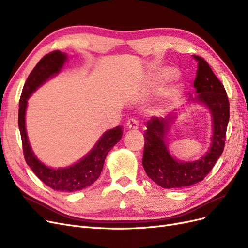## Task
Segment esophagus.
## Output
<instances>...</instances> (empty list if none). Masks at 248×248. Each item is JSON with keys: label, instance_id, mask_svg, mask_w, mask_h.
<instances>
[{"label": "esophagus", "instance_id": "obj_1", "mask_svg": "<svg viewBox=\"0 0 248 248\" xmlns=\"http://www.w3.org/2000/svg\"><path fill=\"white\" fill-rule=\"evenodd\" d=\"M127 129L130 130H137L139 128V121H137L136 119H129L126 123Z\"/></svg>", "mask_w": 248, "mask_h": 248}]
</instances>
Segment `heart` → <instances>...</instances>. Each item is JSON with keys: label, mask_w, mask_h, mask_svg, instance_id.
<instances>
[{"label": "heart", "mask_w": 248, "mask_h": 248, "mask_svg": "<svg viewBox=\"0 0 248 248\" xmlns=\"http://www.w3.org/2000/svg\"><path fill=\"white\" fill-rule=\"evenodd\" d=\"M176 74H177L176 69L170 68V67H168V68H161L154 73L151 85L153 87L159 88L166 84V82H168L169 80H170L176 76ZM172 96H174V93H168L167 98H171Z\"/></svg>", "instance_id": "b5f03b06"}]
</instances>
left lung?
I'll return each mask as SVG.
<instances>
[{"instance_id":"left-lung-1","label":"left lung","mask_w":248,"mask_h":248,"mask_svg":"<svg viewBox=\"0 0 248 248\" xmlns=\"http://www.w3.org/2000/svg\"><path fill=\"white\" fill-rule=\"evenodd\" d=\"M198 62L197 78L193 86L198 95L191 96L192 101H199L209 108L213 120V136L209 151L197 161L182 162L172 158L166 144V136L175 116L166 118L152 117L147 122L144 133L145 148L142 166L150 179L163 188H185L201 182L209 174L224 149L227 127L230 119V103L221 81L217 78L209 64L199 56H193Z\"/></svg>"}]
</instances>
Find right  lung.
Returning <instances> with one entry per match:
<instances>
[{"mask_svg":"<svg viewBox=\"0 0 248 248\" xmlns=\"http://www.w3.org/2000/svg\"><path fill=\"white\" fill-rule=\"evenodd\" d=\"M66 61V54L60 50H55L44 56L30 73L24 89H22L19 100L18 127L26 162L35 172V175L52 189L72 192L86 188L99 178L106 157L111 148L121 140L123 129L122 126H117L116 128L104 132L93 149L84 158L68 168L51 169L37 158L30 146L26 130V109L28 99L32 93L36 91L37 88L44 84L49 78L58 74Z\"/></svg>","mask_w":248,"mask_h":248,"instance_id":"add662e5","label":"right lung"}]
</instances>
